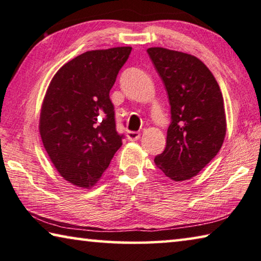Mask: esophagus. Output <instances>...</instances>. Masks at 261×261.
I'll return each instance as SVG.
<instances>
[{"mask_svg": "<svg viewBox=\"0 0 261 261\" xmlns=\"http://www.w3.org/2000/svg\"><path fill=\"white\" fill-rule=\"evenodd\" d=\"M141 134L139 133V132H133V130H129L127 132V139L129 141H136L140 139Z\"/></svg>", "mask_w": 261, "mask_h": 261, "instance_id": "esophagus-1", "label": "esophagus"}]
</instances>
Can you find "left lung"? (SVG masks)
Instances as JSON below:
<instances>
[{"instance_id":"1","label":"left lung","mask_w":261,"mask_h":261,"mask_svg":"<svg viewBox=\"0 0 261 261\" xmlns=\"http://www.w3.org/2000/svg\"><path fill=\"white\" fill-rule=\"evenodd\" d=\"M147 52L171 106L166 147L155 157V164L172 180H187L214 159L223 144V97L211 70L198 58L163 47Z\"/></svg>"}]
</instances>
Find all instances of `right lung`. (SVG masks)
Wrapping results in <instances>:
<instances>
[{"label":"right lung","instance_id":"add662e5","mask_svg":"<svg viewBox=\"0 0 261 261\" xmlns=\"http://www.w3.org/2000/svg\"><path fill=\"white\" fill-rule=\"evenodd\" d=\"M132 47L89 50L54 75L41 106L39 130L58 172L72 185H95L122 144L110 90Z\"/></svg>","mask_w":261,"mask_h":261}]
</instances>
